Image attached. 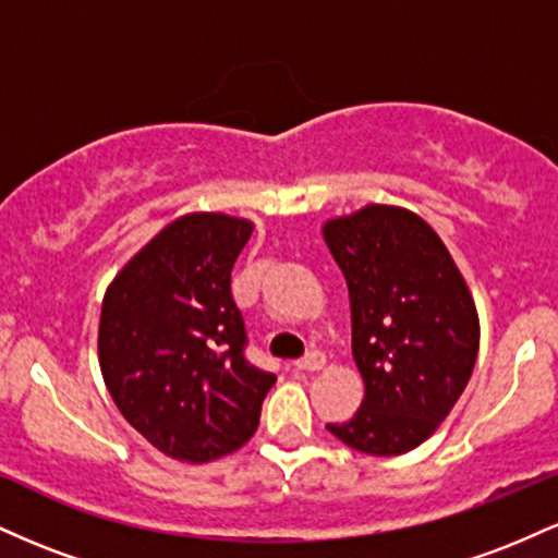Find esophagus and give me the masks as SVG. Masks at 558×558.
Wrapping results in <instances>:
<instances>
[{
  "label": "esophagus",
  "instance_id": "1",
  "mask_svg": "<svg viewBox=\"0 0 558 558\" xmlns=\"http://www.w3.org/2000/svg\"><path fill=\"white\" fill-rule=\"evenodd\" d=\"M299 369H306V373H317V369L325 367V354L323 351H310L304 360L296 362Z\"/></svg>",
  "mask_w": 558,
  "mask_h": 558
}]
</instances>
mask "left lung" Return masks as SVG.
I'll return each mask as SVG.
<instances>
[{"instance_id":"obj_1","label":"left lung","mask_w":558,"mask_h":558,"mask_svg":"<svg viewBox=\"0 0 558 558\" xmlns=\"http://www.w3.org/2000/svg\"><path fill=\"white\" fill-rule=\"evenodd\" d=\"M351 301V349L364 380L356 414L328 430L369 457L425 444L470 383L480 349L475 301L446 243L388 204L323 226Z\"/></svg>"}]
</instances>
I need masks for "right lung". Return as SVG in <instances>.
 I'll use <instances>...</instances> for the list:
<instances>
[{"instance_id": "1", "label": "right lung", "mask_w": 558, "mask_h": 558, "mask_svg": "<svg viewBox=\"0 0 558 558\" xmlns=\"http://www.w3.org/2000/svg\"><path fill=\"white\" fill-rule=\"evenodd\" d=\"M254 226L172 220L114 275L101 301L99 367L120 414L178 462L204 464L257 433L275 375L248 364L230 272Z\"/></svg>"}]
</instances>
